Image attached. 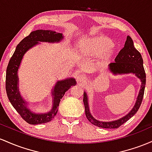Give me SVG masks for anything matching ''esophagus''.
Wrapping results in <instances>:
<instances>
[{
	"label": "esophagus",
	"mask_w": 152,
	"mask_h": 152,
	"mask_svg": "<svg viewBox=\"0 0 152 152\" xmlns=\"http://www.w3.org/2000/svg\"><path fill=\"white\" fill-rule=\"evenodd\" d=\"M76 80L77 81L79 82V83H84V82L87 81V77L84 75L78 74L76 75Z\"/></svg>",
	"instance_id": "34e87169"
}]
</instances>
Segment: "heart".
<instances>
[{
  "label": "heart",
  "mask_w": 152,
  "mask_h": 152,
  "mask_svg": "<svg viewBox=\"0 0 152 152\" xmlns=\"http://www.w3.org/2000/svg\"><path fill=\"white\" fill-rule=\"evenodd\" d=\"M80 53L85 56L109 57L115 52L113 41L105 36L87 37L80 40L79 43Z\"/></svg>",
  "instance_id": "heart-1"
}]
</instances>
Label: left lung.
Segmentation results:
<instances>
[{"label":"left lung","mask_w":152,"mask_h":152,"mask_svg":"<svg viewBox=\"0 0 152 152\" xmlns=\"http://www.w3.org/2000/svg\"><path fill=\"white\" fill-rule=\"evenodd\" d=\"M108 70L113 75H126L134 74L141 80V88L135 105L133 107L129 113L119 119L111 121H100L95 119L90 112L89 104H88V97L86 92L84 91L83 102L85 105V115L88 121L96 126L103 128V129H117L122 124L126 122L128 120L134 116L140 107L144 97L145 85H146V73H145L143 59L140 52L135 48L134 42L129 36H128L124 47L119 52L115 59V62L110 63L108 64Z\"/></svg>","instance_id":"obj_1"}]
</instances>
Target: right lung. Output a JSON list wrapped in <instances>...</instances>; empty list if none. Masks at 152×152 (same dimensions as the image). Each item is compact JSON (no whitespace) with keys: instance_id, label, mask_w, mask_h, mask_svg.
<instances>
[{"instance_id":"obj_1","label":"right lung","mask_w":152,"mask_h":152,"mask_svg":"<svg viewBox=\"0 0 152 152\" xmlns=\"http://www.w3.org/2000/svg\"><path fill=\"white\" fill-rule=\"evenodd\" d=\"M64 39L62 33H58L52 30H36L31 32L28 37H25L17 45L16 50L8 62L6 76V90L8 98L11 105L20 114L23 120L32 125L45 124L54 118L58 111L59 102L72 86L77 84L73 77L59 80L52 89V107L47 113H35L28 107V103L21 96L18 88L19 79L18 71L24 54L40 42L59 43Z\"/></svg>"}]
</instances>
